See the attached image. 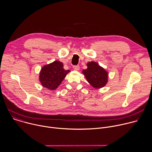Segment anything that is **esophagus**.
<instances>
[{"label":"esophagus","mask_w":152,"mask_h":152,"mask_svg":"<svg viewBox=\"0 0 152 152\" xmlns=\"http://www.w3.org/2000/svg\"><path fill=\"white\" fill-rule=\"evenodd\" d=\"M73 69L75 70H79L80 69V67H79V66H78V65H77V66H74L73 67Z\"/></svg>","instance_id":"1"}]
</instances>
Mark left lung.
<instances>
[{"mask_svg":"<svg viewBox=\"0 0 152 152\" xmlns=\"http://www.w3.org/2000/svg\"><path fill=\"white\" fill-rule=\"evenodd\" d=\"M87 69L82 71L87 81L95 88L104 86L107 82V73L99 65L94 61L88 62Z\"/></svg>","mask_w":152,"mask_h":152,"instance_id":"left-lung-1","label":"left lung"}]
</instances>
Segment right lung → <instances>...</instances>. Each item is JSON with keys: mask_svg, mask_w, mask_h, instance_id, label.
I'll use <instances>...</instances> for the list:
<instances>
[{"mask_svg": "<svg viewBox=\"0 0 152 152\" xmlns=\"http://www.w3.org/2000/svg\"><path fill=\"white\" fill-rule=\"evenodd\" d=\"M63 67V64L59 61H55L43 67L39 77L42 85L51 90L57 88L67 74L70 72L69 70H64Z\"/></svg>", "mask_w": 152, "mask_h": 152, "instance_id": "add662e5", "label": "right lung"}]
</instances>
